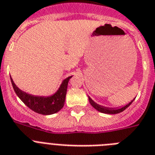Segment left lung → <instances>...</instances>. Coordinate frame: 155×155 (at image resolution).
<instances>
[{"label": "left lung", "mask_w": 155, "mask_h": 155, "mask_svg": "<svg viewBox=\"0 0 155 155\" xmlns=\"http://www.w3.org/2000/svg\"><path fill=\"white\" fill-rule=\"evenodd\" d=\"M88 99H89V102L91 103V105L94 109H96L97 111L101 112V113H103V114H119V113H121V112H123L124 110H125L126 109H127V108H128V106H129L132 102H133L135 98H134L133 100H132L129 103L127 104L126 106H123V107L121 108H119V109H116V108H107V107H105V106H100V105H98V104L95 103V102H94L93 100H92L90 97H88Z\"/></svg>", "instance_id": "left-lung-1"}]
</instances>
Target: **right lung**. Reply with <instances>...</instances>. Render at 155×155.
<instances>
[{
  "label": "right lung",
  "mask_w": 155,
  "mask_h": 155,
  "mask_svg": "<svg viewBox=\"0 0 155 155\" xmlns=\"http://www.w3.org/2000/svg\"><path fill=\"white\" fill-rule=\"evenodd\" d=\"M10 78L15 94L27 107H29L31 110L38 114L42 115H50L58 113L63 108L65 101L68 84L71 76L64 80L58 91L49 97L35 96L26 93L18 88L14 84L12 77Z\"/></svg>",
  "instance_id": "1"
}]
</instances>
